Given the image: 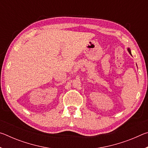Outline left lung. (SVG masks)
Returning a JSON list of instances; mask_svg holds the SVG:
<instances>
[{"label": "left lung", "instance_id": "left-lung-1", "mask_svg": "<svg viewBox=\"0 0 148 148\" xmlns=\"http://www.w3.org/2000/svg\"><path fill=\"white\" fill-rule=\"evenodd\" d=\"M128 51H129V53L131 55V50H130V49H129V48H128Z\"/></svg>", "mask_w": 148, "mask_h": 148}]
</instances>
